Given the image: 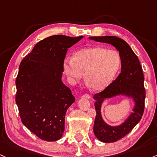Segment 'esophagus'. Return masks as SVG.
<instances>
[{"mask_svg":"<svg viewBox=\"0 0 157 157\" xmlns=\"http://www.w3.org/2000/svg\"><path fill=\"white\" fill-rule=\"evenodd\" d=\"M81 98H86V99H90V98H91V96L89 95V94H83V95H82Z\"/></svg>","mask_w":157,"mask_h":157,"instance_id":"34e87169","label":"esophagus"}]
</instances>
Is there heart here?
Masks as SVG:
<instances>
[{
  "mask_svg": "<svg viewBox=\"0 0 157 157\" xmlns=\"http://www.w3.org/2000/svg\"><path fill=\"white\" fill-rule=\"evenodd\" d=\"M121 65L120 56L115 51L100 46L82 48L73 57H66L63 71L71 83L85 81L93 90L103 91L112 83Z\"/></svg>",
  "mask_w": 157,
  "mask_h": 157,
  "instance_id": "heart-1",
  "label": "heart"
}]
</instances>
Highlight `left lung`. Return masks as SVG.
<instances>
[{"mask_svg":"<svg viewBox=\"0 0 157 157\" xmlns=\"http://www.w3.org/2000/svg\"><path fill=\"white\" fill-rule=\"evenodd\" d=\"M89 39L96 42L112 44L119 51L121 63V74L103 92L95 94L93 97L95 100L94 107L96 110V118L93 129L94 135L102 142H115L128 134L142 118L145 99L142 68L137 56L123 39L113 36H91ZM118 96L131 99L134 106L132 112L121 124L111 126L102 118L101 107L106 99Z\"/></svg>","mask_w":157,"mask_h":157,"instance_id":"obj_1","label":"left lung"}]
</instances>
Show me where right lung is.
<instances>
[{"label": "right lung", "mask_w": 157, "mask_h": 157, "mask_svg": "<svg viewBox=\"0 0 157 157\" xmlns=\"http://www.w3.org/2000/svg\"><path fill=\"white\" fill-rule=\"evenodd\" d=\"M82 37H48L21 62L15 102L23 124L42 140L54 142L63 136L67 109L75 101L62 81L63 62L68 48Z\"/></svg>", "instance_id": "right-lung-1"}]
</instances>
